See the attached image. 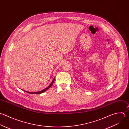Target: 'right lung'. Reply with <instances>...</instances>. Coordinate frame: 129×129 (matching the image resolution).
Instances as JSON below:
<instances>
[{"mask_svg": "<svg viewBox=\"0 0 129 129\" xmlns=\"http://www.w3.org/2000/svg\"><path fill=\"white\" fill-rule=\"evenodd\" d=\"M54 80H55V78H54V79L53 80V81H52V82L51 83V84L47 87H46V88H45L44 89H43V90H41V91H37V92H28V91H25V90H23L24 91H25V92H27V93H30V94H41V93H43V92H44L45 91H46L47 89H48L52 85V84H53V82H54Z\"/></svg>", "mask_w": 129, "mask_h": 129, "instance_id": "1", "label": "right lung"}]
</instances>
